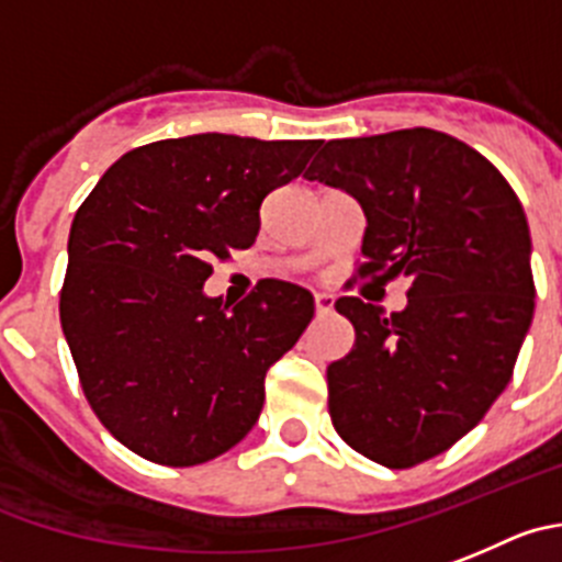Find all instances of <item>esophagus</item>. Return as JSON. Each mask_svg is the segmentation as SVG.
Listing matches in <instances>:
<instances>
[{
  "label": "esophagus",
  "instance_id": "esophagus-1",
  "mask_svg": "<svg viewBox=\"0 0 562 562\" xmlns=\"http://www.w3.org/2000/svg\"><path fill=\"white\" fill-rule=\"evenodd\" d=\"M313 302H316V316H327L335 305V296L333 293H316V296H313Z\"/></svg>",
  "mask_w": 562,
  "mask_h": 562
}]
</instances>
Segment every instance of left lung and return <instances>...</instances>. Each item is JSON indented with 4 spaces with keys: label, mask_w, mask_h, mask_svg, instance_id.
I'll return each instance as SVG.
<instances>
[{
    "label": "left lung",
    "mask_w": 562,
    "mask_h": 562,
    "mask_svg": "<svg viewBox=\"0 0 562 562\" xmlns=\"http://www.w3.org/2000/svg\"><path fill=\"white\" fill-rule=\"evenodd\" d=\"M305 177L363 207L360 280L411 282L391 316L358 296L335 302L355 346L327 385L355 452L413 469L454 447L510 382L535 313L527 216L494 162L427 127L329 140Z\"/></svg>",
    "instance_id": "8db88e82"
}]
</instances>
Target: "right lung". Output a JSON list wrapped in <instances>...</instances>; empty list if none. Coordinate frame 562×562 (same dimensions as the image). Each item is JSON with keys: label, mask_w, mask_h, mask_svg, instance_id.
<instances>
[{"label": "right lung", "mask_w": 562, "mask_h": 562, "mask_svg": "<svg viewBox=\"0 0 562 562\" xmlns=\"http://www.w3.org/2000/svg\"><path fill=\"white\" fill-rule=\"evenodd\" d=\"M316 149L222 133L155 140L80 204L60 324L88 405L130 452L186 469L255 427L266 371L305 333L313 296L263 280L227 311L202 285L213 260L255 244L263 199Z\"/></svg>", "instance_id": "right-lung-1"}]
</instances>
